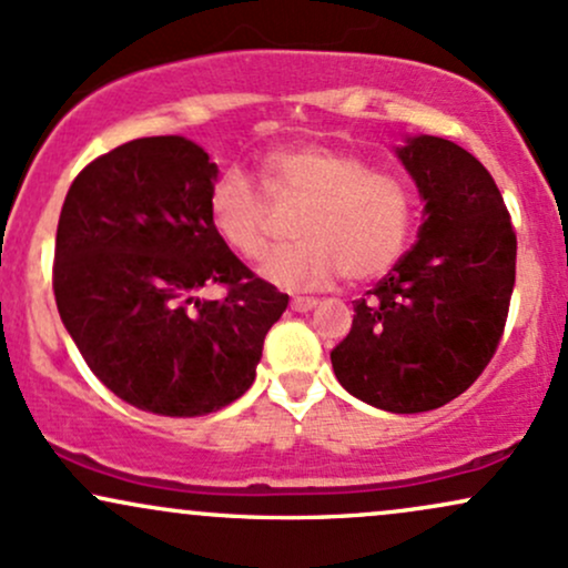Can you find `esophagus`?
I'll return each instance as SVG.
<instances>
[{
	"label": "esophagus",
	"mask_w": 568,
	"mask_h": 568,
	"mask_svg": "<svg viewBox=\"0 0 568 568\" xmlns=\"http://www.w3.org/2000/svg\"><path fill=\"white\" fill-rule=\"evenodd\" d=\"M315 306H317V298H310V296H293L291 298L293 312H312Z\"/></svg>",
	"instance_id": "esophagus-1"
}]
</instances>
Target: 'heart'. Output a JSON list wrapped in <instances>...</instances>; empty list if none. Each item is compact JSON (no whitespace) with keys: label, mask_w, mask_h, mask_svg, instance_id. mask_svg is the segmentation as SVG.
<instances>
[{"label":"heart","mask_w":568,"mask_h":568,"mask_svg":"<svg viewBox=\"0 0 568 568\" xmlns=\"http://www.w3.org/2000/svg\"><path fill=\"white\" fill-rule=\"evenodd\" d=\"M266 194L298 205L291 232L298 240L266 251L258 272L285 291H317L338 275L349 283L382 277L400 258L414 221L403 179L331 143L306 141L264 154ZM213 230L240 256L266 245L270 202L243 168H226L207 194Z\"/></svg>","instance_id":"heart-1"}]
</instances>
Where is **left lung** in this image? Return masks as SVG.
Masks as SVG:
<instances>
[{
  "instance_id": "8db88e82",
  "label": "left lung",
  "mask_w": 568,
  "mask_h": 568,
  "mask_svg": "<svg viewBox=\"0 0 568 568\" xmlns=\"http://www.w3.org/2000/svg\"><path fill=\"white\" fill-rule=\"evenodd\" d=\"M397 158L425 200L419 240L357 298L331 363L368 406L419 414L465 393L497 352L518 240L491 173L470 152L414 135Z\"/></svg>"
}]
</instances>
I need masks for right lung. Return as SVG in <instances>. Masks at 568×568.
<instances>
[{
	"label": "right lung",
	"instance_id": "add662e5",
	"mask_svg": "<svg viewBox=\"0 0 568 568\" xmlns=\"http://www.w3.org/2000/svg\"><path fill=\"white\" fill-rule=\"evenodd\" d=\"M216 175L194 141L135 139L77 175L58 219L61 321L98 379L149 414L186 419L237 400L288 306L213 230ZM207 284L225 298L200 300Z\"/></svg>",
	"mask_w": 568,
	"mask_h": 568
}]
</instances>
